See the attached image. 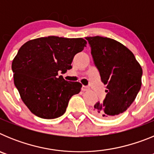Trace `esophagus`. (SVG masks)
Wrapping results in <instances>:
<instances>
[{
  "mask_svg": "<svg viewBox=\"0 0 154 154\" xmlns=\"http://www.w3.org/2000/svg\"><path fill=\"white\" fill-rule=\"evenodd\" d=\"M89 89V87L85 86V85H82V91H83V92H85V91H88Z\"/></svg>",
  "mask_w": 154,
  "mask_h": 154,
  "instance_id": "esophagus-1",
  "label": "esophagus"
}]
</instances>
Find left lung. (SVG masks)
<instances>
[{
  "label": "left lung",
  "instance_id": "8db88e82",
  "mask_svg": "<svg viewBox=\"0 0 154 154\" xmlns=\"http://www.w3.org/2000/svg\"><path fill=\"white\" fill-rule=\"evenodd\" d=\"M91 53L107 92L103 103L94 105L92 112L112 119L133 103L142 85L143 70L129 48L120 42L101 36L86 37Z\"/></svg>",
  "mask_w": 154,
  "mask_h": 154
}]
</instances>
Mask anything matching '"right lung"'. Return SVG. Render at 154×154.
<instances>
[{"mask_svg": "<svg viewBox=\"0 0 154 154\" xmlns=\"http://www.w3.org/2000/svg\"><path fill=\"white\" fill-rule=\"evenodd\" d=\"M82 38L48 36L24 43L12 62L14 82L22 101L35 116L51 119L63 115L82 84L67 82L58 72L72 68L75 55L86 47Z\"/></svg>", "mask_w": 154, "mask_h": 154, "instance_id": "obj_1", "label": "right lung"}]
</instances>
